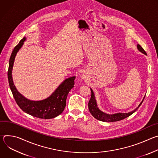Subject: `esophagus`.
<instances>
[{"mask_svg": "<svg viewBox=\"0 0 158 158\" xmlns=\"http://www.w3.org/2000/svg\"><path fill=\"white\" fill-rule=\"evenodd\" d=\"M81 78H82V79H83V80H84V79H86V76L85 75V74H82V76H81Z\"/></svg>", "mask_w": 158, "mask_h": 158, "instance_id": "esophagus-1", "label": "esophagus"}]
</instances>
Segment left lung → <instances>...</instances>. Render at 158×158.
<instances>
[{"label":"left lung","instance_id":"1","mask_svg":"<svg viewBox=\"0 0 158 158\" xmlns=\"http://www.w3.org/2000/svg\"><path fill=\"white\" fill-rule=\"evenodd\" d=\"M137 49H138V51L142 53H143L144 54L146 55V52L144 51V50L143 49V48L140 46L139 44L137 45ZM91 98L90 99L89 103H88V107H89V110L91 112V114H92V116L95 118L96 119L101 121H103V122H115V121H121L122 119H124L127 117H129V116H131L132 114H133L134 112L136 111L139 107V106L141 105V104L143 103L144 99L145 98V96L144 97L143 99L142 100V101L140 102V104H139V106L135 109L134 110L129 112H126V113H123V112H118V113H114V114H107L105 113V112H102V110H101L99 109V108L97 104V102H96V99L95 98V96L94 94V92L93 91V89L91 88Z\"/></svg>","mask_w":158,"mask_h":158}]
</instances>
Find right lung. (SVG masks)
<instances>
[{
    "mask_svg": "<svg viewBox=\"0 0 158 158\" xmlns=\"http://www.w3.org/2000/svg\"><path fill=\"white\" fill-rule=\"evenodd\" d=\"M26 40L24 37L14 49L9 60L7 73L10 89L13 96L20 108L27 114L34 117L49 119L60 114L66 106V99L69 92L74 85L75 76L65 79L48 98L40 101H31L20 94L14 85L12 71L17 53Z\"/></svg>",
    "mask_w": 158,
    "mask_h": 158,
    "instance_id": "1",
    "label": "right lung"
}]
</instances>
